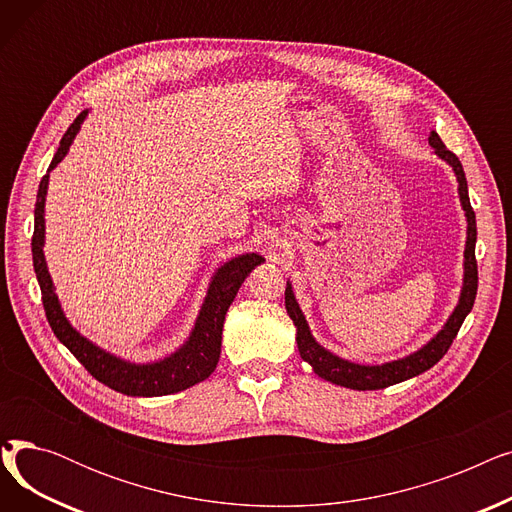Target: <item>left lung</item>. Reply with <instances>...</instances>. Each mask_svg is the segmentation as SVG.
Masks as SVG:
<instances>
[{
    "label": "left lung",
    "mask_w": 512,
    "mask_h": 512,
    "mask_svg": "<svg viewBox=\"0 0 512 512\" xmlns=\"http://www.w3.org/2000/svg\"><path fill=\"white\" fill-rule=\"evenodd\" d=\"M429 145L434 147V153L442 157L446 164L454 170L456 180H459V197L461 205L465 209V218H467V245H465V276H463V290L459 297V305L454 307L452 315L444 324V328L429 340L425 346H421L417 353L405 357V359H396L390 363L382 365H359L353 361H346L330 351H326L321 346L311 330L307 319L294 299V292L290 282H286V292H284V303L286 311L292 319V324L297 326V346L303 361H307L313 371L336 386H344L351 390H382L394 384H400L405 380L415 378V375L427 371L429 367H434L446 353L452 344V340L459 334L465 317L473 309L475 303V294H477V261H475V240H477V226H475V211L469 201V191H467V178L463 172V166L459 157H456L452 151L446 149L442 139L438 137V132L432 130L429 132Z\"/></svg>",
    "instance_id": "left-lung-1"
}]
</instances>
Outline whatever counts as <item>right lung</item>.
<instances>
[{
	"label": "right lung",
	"mask_w": 512,
	"mask_h": 512,
	"mask_svg": "<svg viewBox=\"0 0 512 512\" xmlns=\"http://www.w3.org/2000/svg\"><path fill=\"white\" fill-rule=\"evenodd\" d=\"M87 110L80 112L76 120L70 124L66 134L60 141V147L53 155L47 174L41 178L37 203H35V232H33V265L41 286L43 309L47 315L49 326L58 340L68 351L83 363V367L93 378L107 388L122 392L126 396H166L180 390L191 388L213 373L215 365L220 361L222 353V328L240 284L251 274V270L265 259L257 253L238 255L226 261L218 272L213 274L211 284L207 288V297L195 321V328L188 340L170 357L155 363H130L112 353H105L103 348L80 336L66 319L58 294L53 290L51 276L47 272V263L43 255L45 245V195L49 184V172L56 168L66 157L80 124L87 118Z\"/></svg>",
	"instance_id": "obj_1"
}]
</instances>
